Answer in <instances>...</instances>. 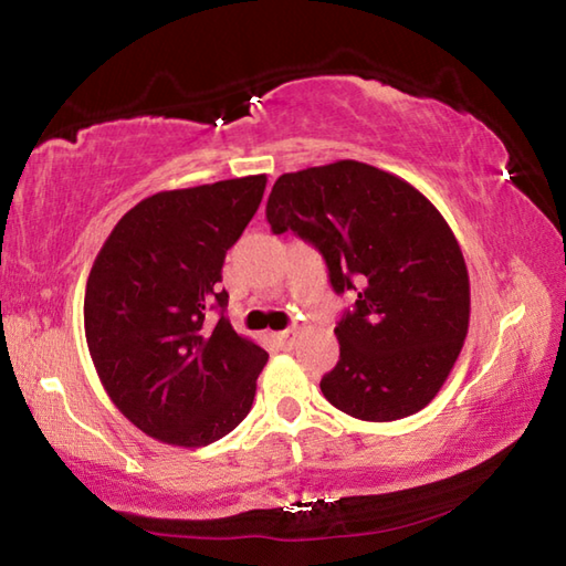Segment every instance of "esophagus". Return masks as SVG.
<instances>
[{
	"label": "esophagus",
	"mask_w": 566,
	"mask_h": 566,
	"mask_svg": "<svg viewBox=\"0 0 566 566\" xmlns=\"http://www.w3.org/2000/svg\"><path fill=\"white\" fill-rule=\"evenodd\" d=\"M292 334H294V329H282V332H274L272 337H274L276 344H286V342L292 339Z\"/></svg>",
	"instance_id": "34e87169"
}]
</instances>
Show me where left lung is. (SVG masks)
Here are the masks:
<instances>
[{"label": "left lung", "mask_w": 566, "mask_h": 566, "mask_svg": "<svg viewBox=\"0 0 566 566\" xmlns=\"http://www.w3.org/2000/svg\"><path fill=\"white\" fill-rule=\"evenodd\" d=\"M274 234L319 249L332 290L352 292L337 322L339 361L319 387L364 421L424 409L442 389L469 327V274L452 229L409 181L342 159L274 181Z\"/></svg>", "instance_id": "1"}]
</instances>
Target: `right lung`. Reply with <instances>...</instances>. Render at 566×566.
I'll list each match as a JSON object with an SVG mask.
<instances>
[{"mask_svg":"<svg viewBox=\"0 0 566 566\" xmlns=\"http://www.w3.org/2000/svg\"><path fill=\"white\" fill-rule=\"evenodd\" d=\"M264 175L142 199L90 272L84 334L109 399L142 432L207 447L242 421L266 354L224 317L227 249L242 237ZM220 319L208 324V312Z\"/></svg>","mask_w":566,"mask_h":566,"instance_id":"1","label":"right lung"}]
</instances>
